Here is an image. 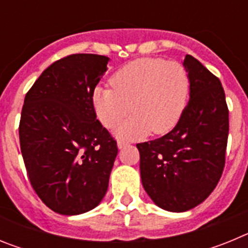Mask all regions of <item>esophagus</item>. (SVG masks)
I'll return each mask as SVG.
<instances>
[{
	"label": "esophagus",
	"mask_w": 248,
	"mask_h": 248,
	"mask_svg": "<svg viewBox=\"0 0 248 248\" xmlns=\"http://www.w3.org/2000/svg\"><path fill=\"white\" fill-rule=\"evenodd\" d=\"M128 141H125V140H118V148L119 149H122V148H124V146H126L128 145Z\"/></svg>",
	"instance_id": "1"
}]
</instances>
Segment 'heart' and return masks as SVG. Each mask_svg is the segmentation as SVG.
Listing matches in <instances>:
<instances>
[{
    "label": "heart",
    "mask_w": 248,
    "mask_h": 248,
    "mask_svg": "<svg viewBox=\"0 0 248 248\" xmlns=\"http://www.w3.org/2000/svg\"><path fill=\"white\" fill-rule=\"evenodd\" d=\"M110 85L94 89V110L107 128L115 126L129 110L133 111L117 128V134L125 139H140L150 130L153 134L168 133L180 120L189 102V72L176 61L135 59L111 76Z\"/></svg>",
    "instance_id": "obj_1"
}]
</instances>
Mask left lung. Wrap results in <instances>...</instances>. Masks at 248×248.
Segmentation results:
<instances>
[{
	"instance_id": "obj_1",
	"label": "left lung",
	"mask_w": 248,
	"mask_h": 248,
	"mask_svg": "<svg viewBox=\"0 0 248 248\" xmlns=\"http://www.w3.org/2000/svg\"><path fill=\"white\" fill-rule=\"evenodd\" d=\"M190 100L175 128L137 144L144 189L159 207L183 212L202 202L225 168L229 108L217 77L187 54Z\"/></svg>"
}]
</instances>
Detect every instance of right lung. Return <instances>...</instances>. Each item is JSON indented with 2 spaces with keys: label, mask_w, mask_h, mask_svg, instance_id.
Masks as SVG:
<instances>
[{
  "label": "right lung",
  "mask_w": 248,
  "mask_h": 248,
  "mask_svg": "<svg viewBox=\"0 0 248 248\" xmlns=\"http://www.w3.org/2000/svg\"><path fill=\"white\" fill-rule=\"evenodd\" d=\"M105 56L58 59L25 97L19 144L31 185L54 212L79 215L108 190L117 141L97 119L92 95L107 72Z\"/></svg>",
  "instance_id": "obj_1"
}]
</instances>
